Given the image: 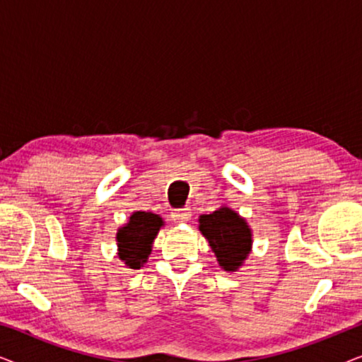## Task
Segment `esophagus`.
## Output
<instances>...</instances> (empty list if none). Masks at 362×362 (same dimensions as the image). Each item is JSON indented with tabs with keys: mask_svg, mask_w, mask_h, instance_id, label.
Here are the masks:
<instances>
[{
	"mask_svg": "<svg viewBox=\"0 0 362 362\" xmlns=\"http://www.w3.org/2000/svg\"><path fill=\"white\" fill-rule=\"evenodd\" d=\"M171 217L175 222H187L191 219L189 207H181V209H173Z\"/></svg>",
	"mask_w": 362,
	"mask_h": 362,
	"instance_id": "obj_1",
	"label": "esophagus"
}]
</instances>
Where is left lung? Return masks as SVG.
Wrapping results in <instances>:
<instances>
[{"instance_id": "1", "label": "left lung", "mask_w": 362, "mask_h": 362, "mask_svg": "<svg viewBox=\"0 0 362 362\" xmlns=\"http://www.w3.org/2000/svg\"><path fill=\"white\" fill-rule=\"evenodd\" d=\"M199 230L209 240L224 270H235L250 252L252 234L247 222L229 207L199 217Z\"/></svg>"}]
</instances>
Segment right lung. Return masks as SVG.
Instances as JSON below:
<instances>
[{"instance_id": "obj_1", "label": "right lung", "mask_w": 362, "mask_h": 362, "mask_svg": "<svg viewBox=\"0 0 362 362\" xmlns=\"http://www.w3.org/2000/svg\"><path fill=\"white\" fill-rule=\"evenodd\" d=\"M163 226L160 216L153 212H133L130 222L117 234L120 259L130 269H140L151 252V244Z\"/></svg>"}]
</instances>
